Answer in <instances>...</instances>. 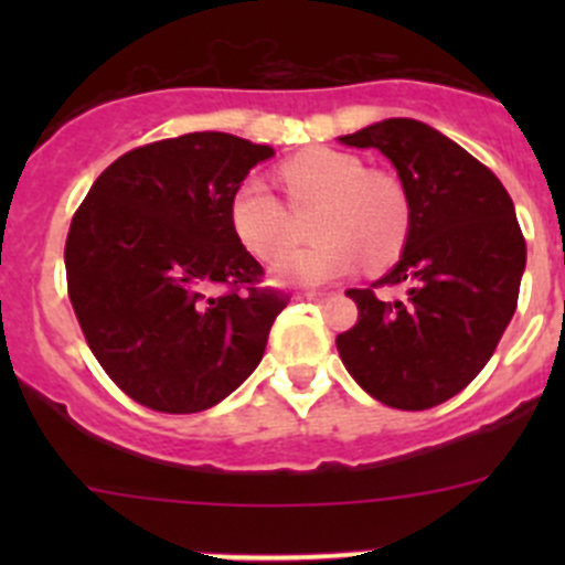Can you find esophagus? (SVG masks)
Instances as JSON below:
<instances>
[{
    "mask_svg": "<svg viewBox=\"0 0 565 565\" xmlns=\"http://www.w3.org/2000/svg\"><path fill=\"white\" fill-rule=\"evenodd\" d=\"M298 298H303V300H315V303H322V300H328V292H300Z\"/></svg>",
    "mask_w": 565,
    "mask_h": 565,
    "instance_id": "34e87169",
    "label": "esophagus"
}]
</instances>
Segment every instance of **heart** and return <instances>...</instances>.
I'll list each match as a JSON object with an SVG mask.
<instances>
[{
  "label": "heart",
  "mask_w": 565,
  "mask_h": 565,
  "mask_svg": "<svg viewBox=\"0 0 565 565\" xmlns=\"http://www.w3.org/2000/svg\"><path fill=\"white\" fill-rule=\"evenodd\" d=\"M292 213L315 210L309 237L315 248L292 250L278 259L276 278L284 284H330L361 262L380 270L402 254L413 207L402 182L388 172H366L350 152L315 147L278 167ZM289 210L256 177L235 188L230 221L235 235L259 259H276L292 246Z\"/></svg>",
  "instance_id": "1"
}]
</instances>
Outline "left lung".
Segmentation results:
<instances>
[{
    "instance_id": "8db88e82",
    "label": "left lung",
    "mask_w": 565,
    "mask_h": 565,
    "mask_svg": "<svg viewBox=\"0 0 565 565\" xmlns=\"http://www.w3.org/2000/svg\"><path fill=\"white\" fill-rule=\"evenodd\" d=\"M341 141L396 167L413 224L388 276L347 292L358 322L335 347L377 402L437 407L487 366L516 311L527 248L514 202L481 161L418 119H383Z\"/></svg>"
}]
</instances>
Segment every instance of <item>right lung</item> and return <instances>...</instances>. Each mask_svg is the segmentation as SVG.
Segmentation results:
<instances>
[{
    "label": "right lung",
    "instance_id": "add662e5",
    "mask_svg": "<svg viewBox=\"0 0 565 565\" xmlns=\"http://www.w3.org/2000/svg\"><path fill=\"white\" fill-rule=\"evenodd\" d=\"M270 156L215 130L152 141L119 156L78 204L67 295L93 355L141 407L202 413L259 366L289 295L262 287L230 199Z\"/></svg>",
    "mask_w": 565,
    "mask_h": 565
}]
</instances>
